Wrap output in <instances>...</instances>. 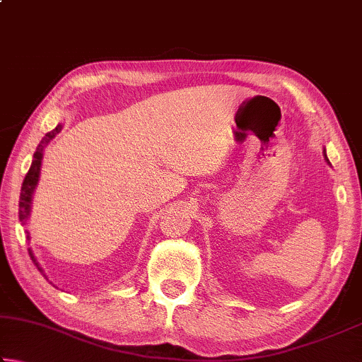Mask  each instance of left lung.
Masks as SVG:
<instances>
[{
	"instance_id": "1",
	"label": "left lung",
	"mask_w": 362,
	"mask_h": 362,
	"mask_svg": "<svg viewBox=\"0 0 362 362\" xmlns=\"http://www.w3.org/2000/svg\"><path fill=\"white\" fill-rule=\"evenodd\" d=\"M324 158H326V161H327V164H330V163H329V159H327V156H326V151H324Z\"/></svg>"
}]
</instances>
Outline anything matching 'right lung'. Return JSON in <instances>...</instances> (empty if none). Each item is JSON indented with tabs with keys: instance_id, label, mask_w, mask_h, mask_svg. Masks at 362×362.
I'll use <instances>...</instances> for the list:
<instances>
[{
	"instance_id": "obj_1",
	"label": "right lung",
	"mask_w": 362,
	"mask_h": 362,
	"mask_svg": "<svg viewBox=\"0 0 362 362\" xmlns=\"http://www.w3.org/2000/svg\"><path fill=\"white\" fill-rule=\"evenodd\" d=\"M62 131V124H57L56 129H52L51 132H47L42 140L40 142V145L36 146V151L33 155V161H32V166H30L28 173L25 175V179H23L22 183V189H21V199H19V220L22 222V225H27L28 222V217H30V211H32V199H33V193H35V188L38 185V180H40V170H41V159H42V153H45L46 145L51 142V140L57 136V134ZM27 238L30 240V233L27 231ZM28 254L32 257L33 263L36 265V268L40 269L42 273V268L38 263V260L35 259L33 255V250L28 249Z\"/></svg>"
}]
</instances>
